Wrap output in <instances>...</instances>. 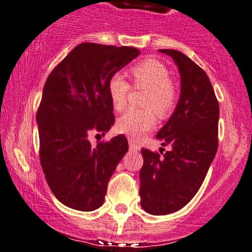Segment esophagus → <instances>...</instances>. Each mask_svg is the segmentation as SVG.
<instances>
[{"label": "esophagus", "instance_id": "obj_1", "mask_svg": "<svg viewBox=\"0 0 252 252\" xmlns=\"http://www.w3.org/2000/svg\"><path fill=\"white\" fill-rule=\"evenodd\" d=\"M128 145H129V149L134 150V152H138V150H141V147H139L138 144L134 143L132 139H128Z\"/></svg>", "mask_w": 252, "mask_h": 252}]
</instances>
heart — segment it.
Wrapping results in <instances>:
<instances>
[{"label": "heart", "mask_w": 252, "mask_h": 252, "mask_svg": "<svg viewBox=\"0 0 252 252\" xmlns=\"http://www.w3.org/2000/svg\"><path fill=\"white\" fill-rule=\"evenodd\" d=\"M134 87L148 90L143 105L145 109H129L116 123L120 133L127 134L131 139H139L153 128L157 115L166 116L177 102V92L171 82V72L165 64L157 59H147L133 65L129 70ZM129 84L121 74H114L108 81V92L111 104L116 111L125 108L129 93Z\"/></svg>", "instance_id": "heart-1"}]
</instances>
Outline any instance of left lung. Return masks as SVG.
<instances>
[{
	"label": "left lung",
	"instance_id": "obj_1",
	"mask_svg": "<svg viewBox=\"0 0 252 252\" xmlns=\"http://www.w3.org/2000/svg\"><path fill=\"white\" fill-rule=\"evenodd\" d=\"M159 51L177 64L181 97L157 134L162 144L160 153L142 149L141 206L157 216L178 211L199 190L219 147L220 118L219 100L206 72L182 52Z\"/></svg>",
	"mask_w": 252,
	"mask_h": 252
}]
</instances>
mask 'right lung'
Returning a JSON list of instances; mask_svg holds the SVG:
<instances>
[{"mask_svg": "<svg viewBox=\"0 0 252 252\" xmlns=\"http://www.w3.org/2000/svg\"><path fill=\"white\" fill-rule=\"evenodd\" d=\"M133 47L84 42L49 74L36 114L40 161L52 193L71 209L102 206L108 182L128 150L124 134L91 145L115 123L108 81L136 58Z\"/></svg>", "mask_w": 252, "mask_h": 252, "instance_id": "obj_1", "label": "right lung"}]
</instances>
